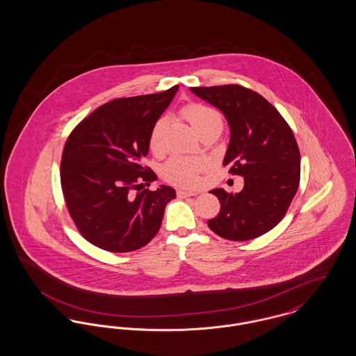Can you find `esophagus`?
<instances>
[{"mask_svg":"<svg viewBox=\"0 0 356 356\" xmlns=\"http://www.w3.org/2000/svg\"><path fill=\"white\" fill-rule=\"evenodd\" d=\"M196 195H199V192H191V191H184V189L177 191V196L181 197V199L188 197V196H196Z\"/></svg>","mask_w":356,"mask_h":356,"instance_id":"34e87169","label":"esophagus"}]
</instances>
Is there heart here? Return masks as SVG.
Listing matches in <instances>:
<instances>
[{
    "mask_svg": "<svg viewBox=\"0 0 356 356\" xmlns=\"http://www.w3.org/2000/svg\"><path fill=\"white\" fill-rule=\"evenodd\" d=\"M183 116L197 134L203 132L204 129H207L212 124L221 121L219 112L203 104L186 105L183 109ZM165 134L167 121L161 118L153 124L152 129L148 136V147L153 154L160 156L165 152ZM202 168L203 164L197 160L186 159L181 156H173L164 165L163 175L167 181L175 186L195 188L200 183L199 173Z\"/></svg>",
    "mask_w": 356,
    "mask_h": 356,
    "instance_id": "b5f03b06",
    "label": "heart"
}]
</instances>
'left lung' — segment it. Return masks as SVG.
<instances>
[{"label": "left lung", "instance_id": "8db88e82", "mask_svg": "<svg viewBox=\"0 0 356 356\" xmlns=\"http://www.w3.org/2000/svg\"><path fill=\"white\" fill-rule=\"evenodd\" d=\"M191 90L224 113L231 138L222 165L244 177L238 193L211 191L221 207L208 220L209 229L232 241L267 234L287 213L300 181V152L287 121L263 96L241 85Z\"/></svg>", "mask_w": 356, "mask_h": 356}]
</instances>
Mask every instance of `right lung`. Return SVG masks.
Returning a JSON list of instances; mask_svg holds the SVG:
<instances>
[{
  "instance_id": "1",
  "label": "right lung",
  "mask_w": 356,
  "mask_h": 356,
  "mask_svg": "<svg viewBox=\"0 0 356 356\" xmlns=\"http://www.w3.org/2000/svg\"><path fill=\"white\" fill-rule=\"evenodd\" d=\"M177 88L106 102L69 135L61 157V188L72 220L93 245L131 252L159 232L165 205L176 197L175 189L134 191L157 179L141 160L149 151L153 124Z\"/></svg>"
}]
</instances>
